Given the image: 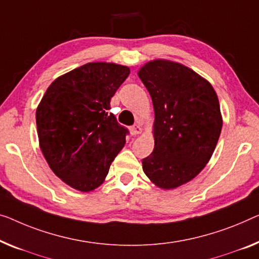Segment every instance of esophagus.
Listing matches in <instances>:
<instances>
[{
	"mask_svg": "<svg viewBox=\"0 0 259 259\" xmlns=\"http://www.w3.org/2000/svg\"><path fill=\"white\" fill-rule=\"evenodd\" d=\"M131 133H133V135H138L142 133V126L140 124H134L133 126H131Z\"/></svg>",
	"mask_w": 259,
	"mask_h": 259,
	"instance_id": "obj_1",
	"label": "esophagus"
}]
</instances>
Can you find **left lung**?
Returning <instances> with one entry per match:
<instances>
[{
	"mask_svg": "<svg viewBox=\"0 0 259 259\" xmlns=\"http://www.w3.org/2000/svg\"><path fill=\"white\" fill-rule=\"evenodd\" d=\"M154 108V149L143 171L158 187L186 184L206 166L218 144L222 117L208 81L184 65L153 60L138 72Z\"/></svg>",
	"mask_w": 259,
	"mask_h": 259,
	"instance_id": "left-lung-1",
	"label": "left lung"
}]
</instances>
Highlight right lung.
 <instances>
[{
  "instance_id": "add662e5",
  "label": "right lung",
  "mask_w": 259,
  "mask_h": 259,
  "mask_svg": "<svg viewBox=\"0 0 259 259\" xmlns=\"http://www.w3.org/2000/svg\"><path fill=\"white\" fill-rule=\"evenodd\" d=\"M130 74L126 66L90 63L50 84L36 111L40 150L57 177L81 192L103 183L129 130L109 113Z\"/></svg>"
}]
</instances>
